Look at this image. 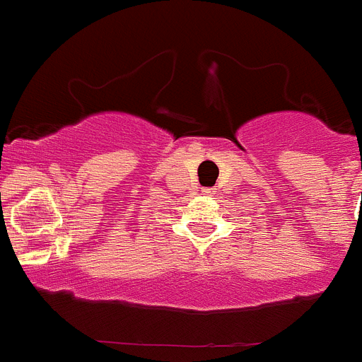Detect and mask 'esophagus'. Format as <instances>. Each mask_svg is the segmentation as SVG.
<instances>
[{
  "instance_id": "34e87169",
  "label": "esophagus",
  "mask_w": 362,
  "mask_h": 362,
  "mask_svg": "<svg viewBox=\"0 0 362 362\" xmlns=\"http://www.w3.org/2000/svg\"><path fill=\"white\" fill-rule=\"evenodd\" d=\"M202 195H206V197H214V195H215V191L211 189V187H204V189H202Z\"/></svg>"
}]
</instances>
